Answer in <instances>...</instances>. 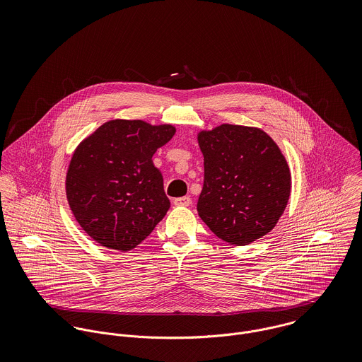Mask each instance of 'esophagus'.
<instances>
[{"instance_id": "34e87169", "label": "esophagus", "mask_w": 362, "mask_h": 362, "mask_svg": "<svg viewBox=\"0 0 362 362\" xmlns=\"http://www.w3.org/2000/svg\"><path fill=\"white\" fill-rule=\"evenodd\" d=\"M191 204H192L191 197H181V198L174 199V205L175 206H189Z\"/></svg>"}]
</instances>
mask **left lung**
Wrapping results in <instances>:
<instances>
[{
	"mask_svg": "<svg viewBox=\"0 0 362 362\" xmlns=\"http://www.w3.org/2000/svg\"><path fill=\"white\" fill-rule=\"evenodd\" d=\"M205 180L198 213L223 241L247 245L274 228L287 206L291 174L276 142L254 127L201 131Z\"/></svg>",
	"mask_w": 362,
	"mask_h": 362,
	"instance_id": "left-lung-1",
	"label": "left lung"
}]
</instances>
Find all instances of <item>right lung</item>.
<instances>
[{"label":"right lung","mask_w":362,"mask_h":362,"mask_svg":"<svg viewBox=\"0 0 362 362\" xmlns=\"http://www.w3.org/2000/svg\"><path fill=\"white\" fill-rule=\"evenodd\" d=\"M175 134L173 125L111 119L79 144L65 189L85 233L110 250L131 251L170 209L152 157Z\"/></svg>","instance_id":"obj_1"}]
</instances>
